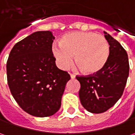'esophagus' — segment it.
I'll return each instance as SVG.
<instances>
[{"instance_id": "34e87169", "label": "esophagus", "mask_w": 135, "mask_h": 135, "mask_svg": "<svg viewBox=\"0 0 135 135\" xmlns=\"http://www.w3.org/2000/svg\"><path fill=\"white\" fill-rule=\"evenodd\" d=\"M70 78H71V79H75L76 78V76L74 75V74H70Z\"/></svg>"}]
</instances>
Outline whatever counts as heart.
Segmentation results:
<instances>
[{"instance_id": "obj_1", "label": "heart", "mask_w": 135, "mask_h": 135, "mask_svg": "<svg viewBox=\"0 0 135 135\" xmlns=\"http://www.w3.org/2000/svg\"><path fill=\"white\" fill-rule=\"evenodd\" d=\"M52 52L61 69H68L75 63L87 74L100 72L106 65L110 55L108 41L102 35L94 32L76 31L65 34L60 44H54Z\"/></svg>"}]
</instances>
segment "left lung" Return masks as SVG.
<instances>
[{"instance_id":"left-lung-1","label":"left lung","mask_w":135,"mask_h":135,"mask_svg":"<svg viewBox=\"0 0 135 135\" xmlns=\"http://www.w3.org/2000/svg\"><path fill=\"white\" fill-rule=\"evenodd\" d=\"M104 33L110 45L106 65L95 75L76 76L80 83L81 104L92 113H104L117 103L123 93L129 74L126 51L111 35Z\"/></svg>"}]
</instances>
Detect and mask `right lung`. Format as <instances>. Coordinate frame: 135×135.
<instances>
[{
    "label": "right lung",
    "instance_id": "obj_1",
    "mask_svg": "<svg viewBox=\"0 0 135 135\" xmlns=\"http://www.w3.org/2000/svg\"><path fill=\"white\" fill-rule=\"evenodd\" d=\"M55 37L37 31L16 44L7 63L9 88L20 107L31 116L49 117L59 110L70 76L59 69L52 52Z\"/></svg>",
    "mask_w": 135,
    "mask_h": 135
}]
</instances>
